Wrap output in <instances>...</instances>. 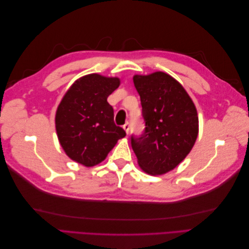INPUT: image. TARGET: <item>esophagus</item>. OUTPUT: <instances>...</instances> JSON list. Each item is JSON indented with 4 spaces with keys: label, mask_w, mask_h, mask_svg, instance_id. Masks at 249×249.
Here are the masks:
<instances>
[{
    "label": "esophagus",
    "mask_w": 249,
    "mask_h": 249,
    "mask_svg": "<svg viewBox=\"0 0 249 249\" xmlns=\"http://www.w3.org/2000/svg\"><path fill=\"white\" fill-rule=\"evenodd\" d=\"M123 127H124V130L125 131V133L129 134V132H130V123H125Z\"/></svg>",
    "instance_id": "34e87169"
}]
</instances>
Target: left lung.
<instances>
[{
    "label": "left lung",
    "mask_w": 249,
    "mask_h": 249,
    "mask_svg": "<svg viewBox=\"0 0 249 249\" xmlns=\"http://www.w3.org/2000/svg\"><path fill=\"white\" fill-rule=\"evenodd\" d=\"M133 81L145 127L139 137L132 135V148L143 171L163 175L192 149L198 135L197 111L184 87L167 73L135 74Z\"/></svg>",
    "instance_id": "obj_1"
}]
</instances>
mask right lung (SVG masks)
Instances as JSON below:
<instances>
[{"label": "right lung", "mask_w": 249, "mask_h": 249, "mask_svg": "<svg viewBox=\"0 0 249 249\" xmlns=\"http://www.w3.org/2000/svg\"><path fill=\"white\" fill-rule=\"evenodd\" d=\"M119 84L118 78L91 73L67 90L58 106L55 124L60 144L71 160L94 166L125 136L123 127L114 124V111L107 102Z\"/></svg>", "instance_id": "obj_1"}]
</instances>
